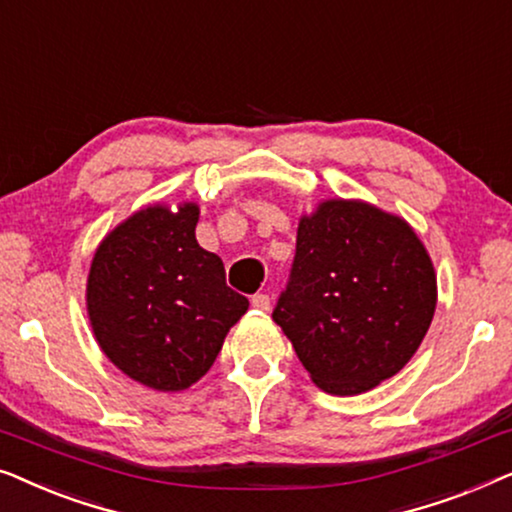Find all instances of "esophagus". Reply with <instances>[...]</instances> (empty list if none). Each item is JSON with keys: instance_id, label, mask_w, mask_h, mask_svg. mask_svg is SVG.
Here are the masks:
<instances>
[{"instance_id": "esophagus-1", "label": "esophagus", "mask_w": 512, "mask_h": 512, "mask_svg": "<svg viewBox=\"0 0 512 512\" xmlns=\"http://www.w3.org/2000/svg\"><path fill=\"white\" fill-rule=\"evenodd\" d=\"M251 305H254L256 310L268 312L270 310V296H268V293H256V296L251 298Z\"/></svg>"}]
</instances>
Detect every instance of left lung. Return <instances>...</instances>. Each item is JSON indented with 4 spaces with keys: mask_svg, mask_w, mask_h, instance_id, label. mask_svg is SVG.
Wrapping results in <instances>:
<instances>
[{
    "mask_svg": "<svg viewBox=\"0 0 512 512\" xmlns=\"http://www.w3.org/2000/svg\"><path fill=\"white\" fill-rule=\"evenodd\" d=\"M433 312L431 258L403 219L328 200L300 221L272 319L317 387L354 396L394 377L422 345Z\"/></svg>",
    "mask_w": 512,
    "mask_h": 512,
    "instance_id": "left-lung-1",
    "label": "left lung"
}]
</instances>
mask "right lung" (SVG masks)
<instances>
[{
  "label": "right lung",
  "mask_w": 512,
  "mask_h": 512,
  "mask_svg": "<svg viewBox=\"0 0 512 512\" xmlns=\"http://www.w3.org/2000/svg\"><path fill=\"white\" fill-rule=\"evenodd\" d=\"M198 207H146L100 244L88 314L111 363L158 391L191 387L212 368L249 300L223 261L195 240Z\"/></svg>",
  "instance_id": "right-lung-1"
}]
</instances>
